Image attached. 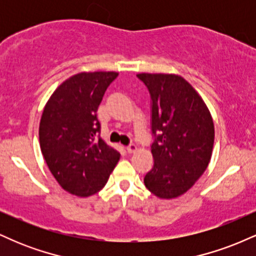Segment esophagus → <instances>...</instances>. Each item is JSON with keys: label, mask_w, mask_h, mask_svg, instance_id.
<instances>
[{"label": "esophagus", "mask_w": 256, "mask_h": 256, "mask_svg": "<svg viewBox=\"0 0 256 256\" xmlns=\"http://www.w3.org/2000/svg\"><path fill=\"white\" fill-rule=\"evenodd\" d=\"M126 150H128V154H132V152H134L137 150V146L134 144H130V146H126Z\"/></svg>", "instance_id": "esophagus-1"}]
</instances>
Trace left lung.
<instances>
[{
	"instance_id": "1",
	"label": "left lung",
	"mask_w": 256,
	"mask_h": 256,
	"mask_svg": "<svg viewBox=\"0 0 256 256\" xmlns=\"http://www.w3.org/2000/svg\"><path fill=\"white\" fill-rule=\"evenodd\" d=\"M152 100V154L146 189L160 198L183 195L206 171L214 143V124L198 91L183 77L140 73Z\"/></svg>"
}]
</instances>
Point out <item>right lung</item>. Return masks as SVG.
Here are the masks:
<instances>
[{"label":"right lung","mask_w":256,"mask_h":256,"mask_svg":"<svg viewBox=\"0 0 256 256\" xmlns=\"http://www.w3.org/2000/svg\"><path fill=\"white\" fill-rule=\"evenodd\" d=\"M116 72H82L52 92L40 122V144L58 183L73 195L98 192L120 154L100 137L96 112Z\"/></svg>","instance_id":"right-lung-1"}]
</instances>
